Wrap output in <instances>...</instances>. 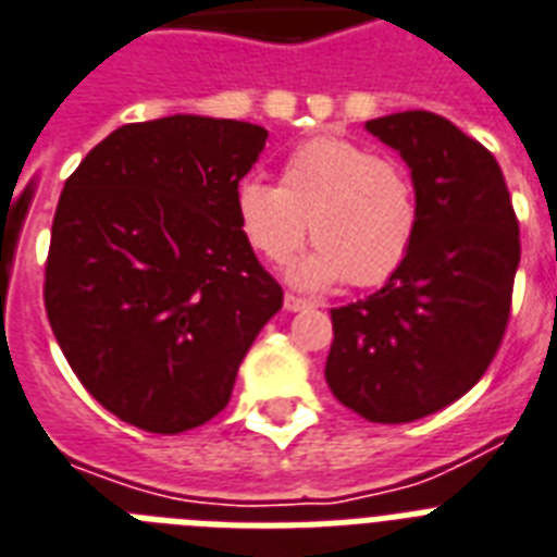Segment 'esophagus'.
I'll use <instances>...</instances> for the list:
<instances>
[{"label": "esophagus", "mask_w": 557, "mask_h": 557, "mask_svg": "<svg viewBox=\"0 0 557 557\" xmlns=\"http://www.w3.org/2000/svg\"><path fill=\"white\" fill-rule=\"evenodd\" d=\"M286 309L288 311H306L311 309V300H306V297H297V294H286Z\"/></svg>", "instance_id": "esophagus-1"}]
</instances>
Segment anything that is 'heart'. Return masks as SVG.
I'll return each instance as SVG.
<instances>
[{
  "instance_id": "heart-1",
  "label": "heart",
  "mask_w": 557,
  "mask_h": 557,
  "mask_svg": "<svg viewBox=\"0 0 557 557\" xmlns=\"http://www.w3.org/2000/svg\"><path fill=\"white\" fill-rule=\"evenodd\" d=\"M248 246L269 263H286L311 228L314 255L292 269L300 286H381L409 257L420 228L418 185L395 157L341 137L292 148L280 185L248 176L234 191Z\"/></svg>"
}]
</instances>
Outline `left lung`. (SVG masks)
Instances as JSON below:
<instances>
[{"label":"left lung","mask_w":557,"mask_h":557,"mask_svg":"<svg viewBox=\"0 0 557 557\" xmlns=\"http://www.w3.org/2000/svg\"><path fill=\"white\" fill-rule=\"evenodd\" d=\"M400 151L420 228L381 292L332 309L325 383L372 423H411L467 395L490 369L512 309L521 237L498 160L429 111L366 122Z\"/></svg>","instance_id":"1"}]
</instances>
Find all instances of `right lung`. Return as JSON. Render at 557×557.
Here are the masks:
<instances>
[{
    "label": "right lung",
    "instance_id": "obj_1",
    "mask_svg": "<svg viewBox=\"0 0 557 557\" xmlns=\"http://www.w3.org/2000/svg\"><path fill=\"white\" fill-rule=\"evenodd\" d=\"M265 137L194 114L131 122L65 180L45 311L79 383L131 426L180 435L223 411L283 306L234 211Z\"/></svg>",
    "mask_w": 557,
    "mask_h": 557
}]
</instances>
